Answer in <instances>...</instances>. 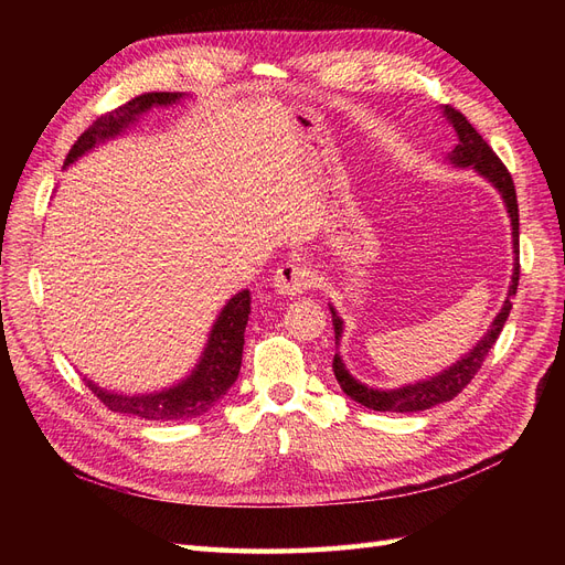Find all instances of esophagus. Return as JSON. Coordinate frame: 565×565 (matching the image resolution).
Here are the masks:
<instances>
[{
  "label": "esophagus",
  "mask_w": 565,
  "mask_h": 565,
  "mask_svg": "<svg viewBox=\"0 0 565 565\" xmlns=\"http://www.w3.org/2000/svg\"><path fill=\"white\" fill-rule=\"evenodd\" d=\"M313 285L316 270L301 262H287L276 270V276H273V287H276V292L282 297H297L306 292V289H311Z\"/></svg>",
  "instance_id": "esophagus-1"
}]
</instances>
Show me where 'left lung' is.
Instances as JSON below:
<instances>
[{
    "mask_svg": "<svg viewBox=\"0 0 565 565\" xmlns=\"http://www.w3.org/2000/svg\"><path fill=\"white\" fill-rule=\"evenodd\" d=\"M440 113L452 125V129L457 134V146H455V150L448 152L446 162L457 169H467V167L473 169L478 177H483L488 183H492L494 191L502 195L507 214L511 218L514 273H511L507 299L502 303L500 313L494 316V320L490 322L488 332L478 339L476 347L469 353L461 355L457 363L434 374V377H429V380H419L415 384H405L398 388H374V386L358 382L347 370L344 361H341V355L334 353L332 367H334V377H337L341 391H344L347 396L353 398L355 403H361L370 409H377V413H419V409H429L438 403L452 401L457 393L473 380V374L481 370L488 351L492 349V344L498 341V337L504 328V322L511 311V297L516 295V287H519V270H521V266H519V202H516L514 181H511V174L507 172V167L500 162L498 156H494L492 148L483 141V136L471 127V122L465 115L457 113L450 106H443ZM330 311H332V324H334V339L339 347L341 332H344V320L339 318L332 303H330Z\"/></svg>",
    "mask_w": 565,
    "mask_h": 565,
    "instance_id": "8db88e82",
    "label": "left lung"
}]
</instances>
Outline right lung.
<instances>
[{"label":"right lung","instance_id":"obj_1","mask_svg":"<svg viewBox=\"0 0 565 565\" xmlns=\"http://www.w3.org/2000/svg\"><path fill=\"white\" fill-rule=\"evenodd\" d=\"M185 94L179 92H152L131 98L129 104L117 108L108 115H100L96 122L84 131L75 146L71 148L65 158V167L77 162L82 156H87L96 146L117 139L119 134L127 131L131 125L139 122V117L146 115L150 108H167L179 104ZM249 289L233 295L221 313L216 316L207 344L200 355L198 365L191 374L162 391L152 393H117L104 386L94 384L84 377L87 386L94 391V396L104 403L113 413L134 415L139 419L150 422H177V419H193L207 413V409L226 396V391L235 384L237 372L243 363V347H245V328L249 320Z\"/></svg>","mask_w":565,"mask_h":565}]
</instances>
